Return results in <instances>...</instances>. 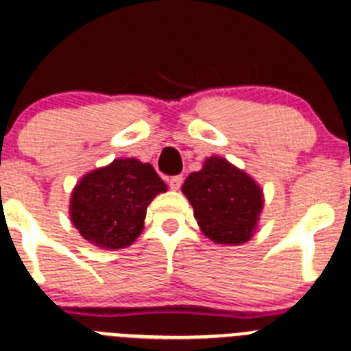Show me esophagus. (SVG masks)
Returning <instances> with one entry per match:
<instances>
[{"label":"esophagus","mask_w":351,"mask_h":351,"mask_svg":"<svg viewBox=\"0 0 351 351\" xmlns=\"http://www.w3.org/2000/svg\"><path fill=\"white\" fill-rule=\"evenodd\" d=\"M169 186L173 189V191H178V189L182 186V176H173V178H170Z\"/></svg>","instance_id":"obj_1"}]
</instances>
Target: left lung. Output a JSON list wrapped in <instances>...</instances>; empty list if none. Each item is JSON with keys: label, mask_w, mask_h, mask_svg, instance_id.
<instances>
[{"label": "left lung", "mask_w": 351, "mask_h": 351, "mask_svg": "<svg viewBox=\"0 0 351 351\" xmlns=\"http://www.w3.org/2000/svg\"><path fill=\"white\" fill-rule=\"evenodd\" d=\"M202 233L215 243L240 245L252 239L265 205L263 189L226 158L210 156L182 186Z\"/></svg>", "instance_id": "1"}]
</instances>
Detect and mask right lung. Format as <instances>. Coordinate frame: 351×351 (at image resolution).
I'll use <instances>...</instances> for the list:
<instances>
[{"label":"right lung","instance_id":"1","mask_svg":"<svg viewBox=\"0 0 351 351\" xmlns=\"http://www.w3.org/2000/svg\"><path fill=\"white\" fill-rule=\"evenodd\" d=\"M167 184L149 163L118 158L88 172L71 193V221L83 239L108 250L125 249L144 228L147 205Z\"/></svg>","mask_w":351,"mask_h":351}]
</instances>
